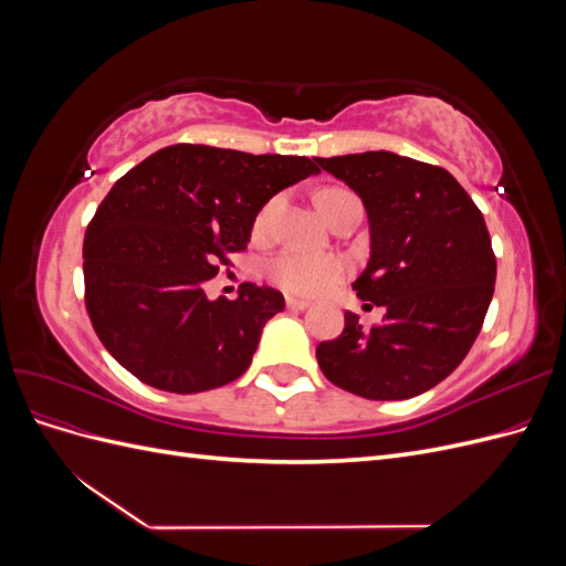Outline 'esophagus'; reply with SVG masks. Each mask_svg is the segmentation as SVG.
<instances>
[{
    "label": "esophagus",
    "instance_id": "obj_1",
    "mask_svg": "<svg viewBox=\"0 0 566 566\" xmlns=\"http://www.w3.org/2000/svg\"><path fill=\"white\" fill-rule=\"evenodd\" d=\"M285 304H287L290 312H304L306 306H310V302L300 300V297H285Z\"/></svg>",
    "mask_w": 566,
    "mask_h": 566
}]
</instances>
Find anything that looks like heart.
I'll return each mask as SVG.
<instances>
[{
    "label": "heart",
    "mask_w": 566,
    "mask_h": 566,
    "mask_svg": "<svg viewBox=\"0 0 566 566\" xmlns=\"http://www.w3.org/2000/svg\"><path fill=\"white\" fill-rule=\"evenodd\" d=\"M337 193H347L342 188H325V191L318 193V205L321 210H325V205ZM273 208H276V200H271L266 208L256 214L254 221V231H264L269 227V219L273 214ZM347 264L345 260H339L337 254H312V252H297L290 250L279 254L276 260H271L266 264L269 279L283 287L290 295H321L325 290H331L342 276H345Z\"/></svg>",
    "instance_id": "heart-1"
}]
</instances>
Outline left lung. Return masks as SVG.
Wrapping results in <instances>:
<instances>
[{"label": "left lung", "mask_w": 566, "mask_h": 566, "mask_svg": "<svg viewBox=\"0 0 566 566\" xmlns=\"http://www.w3.org/2000/svg\"><path fill=\"white\" fill-rule=\"evenodd\" d=\"M316 163L364 202L370 256L352 287L385 306L370 331L347 312L342 335L316 347L318 366L364 399L418 397L460 366L482 331L495 283L486 221L441 167L389 150Z\"/></svg>", "instance_id": "1"}]
</instances>
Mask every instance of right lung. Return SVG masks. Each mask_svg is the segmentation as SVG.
I'll use <instances>...</instances> for the list:
<instances>
[{
	"mask_svg": "<svg viewBox=\"0 0 566 566\" xmlns=\"http://www.w3.org/2000/svg\"><path fill=\"white\" fill-rule=\"evenodd\" d=\"M321 169L302 156L177 144L115 181L84 233V302L115 361L142 382L196 394L248 370L273 287L243 283L210 300L205 283L248 248L252 224L283 188Z\"/></svg>",
	"mask_w": 566,
	"mask_h": 566,
	"instance_id": "1",
	"label": "right lung"
}]
</instances>
